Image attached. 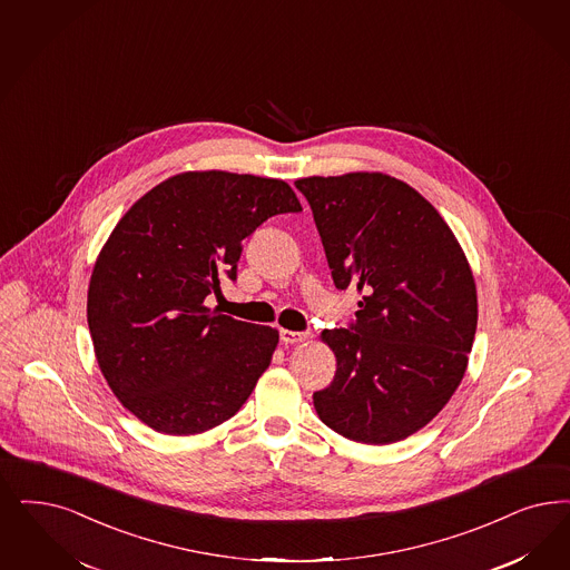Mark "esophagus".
<instances>
[{
    "label": "esophagus",
    "instance_id": "1",
    "mask_svg": "<svg viewBox=\"0 0 570 570\" xmlns=\"http://www.w3.org/2000/svg\"><path fill=\"white\" fill-rule=\"evenodd\" d=\"M279 338H282V343H291V345H295V343H305V341H309V338H312V334L296 333V331H286V328H282V331H279Z\"/></svg>",
    "mask_w": 570,
    "mask_h": 570
}]
</instances>
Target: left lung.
<instances>
[{
    "label": "left lung",
    "mask_w": 570,
    "mask_h": 570,
    "mask_svg": "<svg viewBox=\"0 0 570 570\" xmlns=\"http://www.w3.org/2000/svg\"><path fill=\"white\" fill-rule=\"evenodd\" d=\"M338 291L362 293L350 328L324 331L333 383L322 423L364 444L425 428L459 387L478 324L470 263L411 185L381 173L298 178Z\"/></svg>",
    "instance_id": "left-lung-1"
}]
</instances>
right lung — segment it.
I'll use <instances>...</instances> for the list:
<instances>
[{"instance_id": "obj_1", "label": "right lung", "mask_w": 570, "mask_h": 570, "mask_svg": "<svg viewBox=\"0 0 570 570\" xmlns=\"http://www.w3.org/2000/svg\"><path fill=\"white\" fill-rule=\"evenodd\" d=\"M298 210L284 180L208 170L159 183L121 216L90 277L88 328L111 392L145 425L202 433L248 400L279 334L204 298L236 279L244 237Z\"/></svg>"}]
</instances>
